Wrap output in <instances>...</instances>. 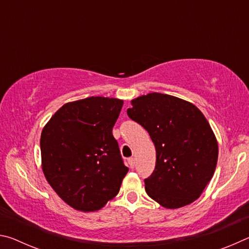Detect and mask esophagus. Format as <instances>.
<instances>
[{
  "label": "esophagus",
  "mask_w": 249,
  "mask_h": 249,
  "mask_svg": "<svg viewBox=\"0 0 249 249\" xmlns=\"http://www.w3.org/2000/svg\"><path fill=\"white\" fill-rule=\"evenodd\" d=\"M127 161L129 163V166L132 167V168H134V166H135V159L134 158H128Z\"/></svg>",
  "instance_id": "obj_1"
}]
</instances>
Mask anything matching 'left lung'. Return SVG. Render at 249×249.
Instances as JSON below:
<instances>
[{"mask_svg":"<svg viewBox=\"0 0 249 249\" xmlns=\"http://www.w3.org/2000/svg\"><path fill=\"white\" fill-rule=\"evenodd\" d=\"M127 115L148 132L156 166L145 190L166 209H179L199 197L216 168L215 135L199 108L157 92L130 101Z\"/></svg>","mask_w":249,"mask_h":249,"instance_id":"left-lung-1","label":"left lung"}]
</instances>
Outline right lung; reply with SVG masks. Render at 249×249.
Masks as SVG:
<instances>
[{
  "label": "right lung",
  "instance_id": "right-lung-1",
  "mask_svg": "<svg viewBox=\"0 0 249 249\" xmlns=\"http://www.w3.org/2000/svg\"><path fill=\"white\" fill-rule=\"evenodd\" d=\"M123 104L104 96L68 102L41 130L45 178L74 210L98 211L120 191L128 168L112 129Z\"/></svg>",
  "mask_w": 249,
  "mask_h": 249
}]
</instances>
